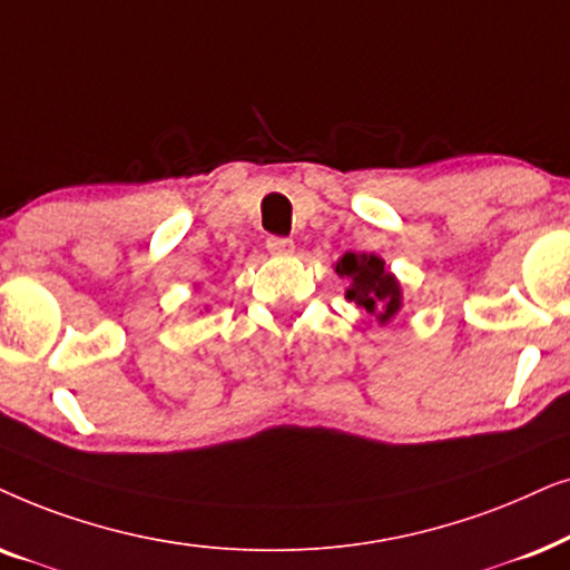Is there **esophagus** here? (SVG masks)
<instances>
[{
    "mask_svg": "<svg viewBox=\"0 0 570 570\" xmlns=\"http://www.w3.org/2000/svg\"><path fill=\"white\" fill-rule=\"evenodd\" d=\"M265 247H268L271 255H292L294 253V242L286 237H268L265 239Z\"/></svg>",
    "mask_w": 570,
    "mask_h": 570,
    "instance_id": "34e87169",
    "label": "esophagus"
}]
</instances>
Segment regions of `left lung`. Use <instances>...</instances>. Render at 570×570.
<instances>
[{"label":"left lung","mask_w":570,"mask_h":570,"mask_svg":"<svg viewBox=\"0 0 570 570\" xmlns=\"http://www.w3.org/2000/svg\"><path fill=\"white\" fill-rule=\"evenodd\" d=\"M336 273L348 278L346 299L367 309L377 323H391L401 309V284L385 271V261L367 253H346L338 257Z\"/></svg>","instance_id":"obj_1"}]
</instances>
